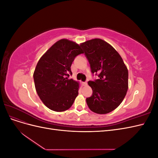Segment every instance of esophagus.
<instances>
[{
	"label": "esophagus",
	"mask_w": 158,
	"mask_h": 158,
	"mask_svg": "<svg viewBox=\"0 0 158 158\" xmlns=\"http://www.w3.org/2000/svg\"><path fill=\"white\" fill-rule=\"evenodd\" d=\"M82 84H83V85H84V86H86V85H87V84H88L87 82H83Z\"/></svg>",
	"instance_id": "esophagus-1"
}]
</instances>
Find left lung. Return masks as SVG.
Here are the masks:
<instances>
[{
    "mask_svg": "<svg viewBox=\"0 0 158 158\" xmlns=\"http://www.w3.org/2000/svg\"><path fill=\"white\" fill-rule=\"evenodd\" d=\"M92 74L99 79L89 81L93 94L86 98L91 111L107 114L115 109L125 98L128 88V73L118 52L101 39H93L81 44Z\"/></svg>",
    "mask_w": 158,
    "mask_h": 158,
    "instance_id": "8db88e82",
    "label": "left lung"
}]
</instances>
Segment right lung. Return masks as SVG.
<instances>
[{
    "mask_svg": "<svg viewBox=\"0 0 158 158\" xmlns=\"http://www.w3.org/2000/svg\"><path fill=\"white\" fill-rule=\"evenodd\" d=\"M84 53L69 40L56 41L38 61L33 73L35 87L45 106L56 112L69 109L78 95L79 83L69 79L75 57Z\"/></svg>",
    "mask_w": 158,
    "mask_h": 158,
    "instance_id": "obj_1",
    "label": "right lung"
}]
</instances>
